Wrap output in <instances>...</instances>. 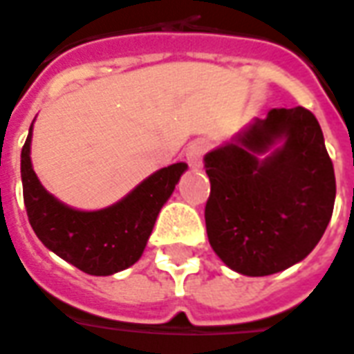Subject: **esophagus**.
<instances>
[{
  "label": "esophagus",
  "mask_w": 354,
  "mask_h": 354,
  "mask_svg": "<svg viewBox=\"0 0 354 354\" xmlns=\"http://www.w3.org/2000/svg\"><path fill=\"white\" fill-rule=\"evenodd\" d=\"M207 150V142L204 139H196L187 147L185 150V158H187V163L191 167H201L202 158Z\"/></svg>",
  "instance_id": "34e87169"
}]
</instances>
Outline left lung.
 <instances>
[{
  "label": "left lung",
  "instance_id": "8db88e82",
  "mask_svg": "<svg viewBox=\"0 0 354 354\" xmlns=\"http://www.w3.org/2000/svg\"><path fill=\"white\" fill-rule=\"evenodd\" d=\"M277 140L285 145L260 160ZM206 230L226 266L266 277L304 260L333 217L336 178L323 131L304 107L271 109L204 158Z\"/></svg>",
  "mask_w": 354,
  "mask_h": 354
}]
</instances>
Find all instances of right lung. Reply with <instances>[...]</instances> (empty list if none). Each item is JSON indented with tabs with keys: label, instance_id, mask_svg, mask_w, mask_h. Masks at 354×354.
I'll return each mask as SVG.
<instances>
[{
	"label": "right lung",
	"instance_id": "obj_1",
	"mask_svg": "<svg viewBox=\"0 0 354 354\" xmlns=\"http://www.w3.org/2000/svg\"><path fill=\"white\" fill-rule=\"evenodd\" d=\"M31 129L21 148V185L27 219L46 247L80 271L96 277L118 273L139 260L159 209L187 169L174 163L153 172L111 207L77 212L51 196L35 174L29 158Z\"/></svg>",
	"mask_w": 354,
	"mask_h": 354
}]
</instances>
